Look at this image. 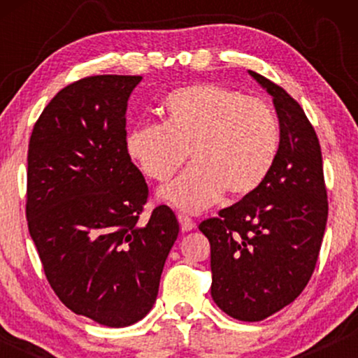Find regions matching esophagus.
I'll list each match as a JSON object with an SVG mask.
<instances>
[{"instance_id":"esophagus-1","label":"esophagus","mask_w":358,"mask_h":358,"mask_svg":"<svg viewBox=\"0 0 358 358\" xmlns=\"http://www.w3.org/2000/svg\"><path fill=\"white\" fill-rule=\"evenodd\" d=\"M178 220H179V223H180V229H182L184 233H187V231H192V229L195 228V223H194V220H192V218H189L187 215H182V213H179V215H178Z\"/></svg>"}]
</instances>
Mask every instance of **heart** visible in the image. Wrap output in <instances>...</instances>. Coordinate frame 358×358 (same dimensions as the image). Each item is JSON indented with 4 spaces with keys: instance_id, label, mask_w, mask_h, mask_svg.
<instances>
[{
    "instance_id": "1",
    "label": "heart",
    "mask_w": 358,
    "mask_h": 358,
    "mask_svg": "<svg viewBox=\"0 0 358 358\" xmlns=\"http://www.w3.org/2000/svg\"><path fill=\"white\" fill-rule=\"evenodd\" d=\"M163 125L138 124L125 148L146 178L164 182L194 159L161 199L184 212H202L223 192L244 197L264 182L280 146L277 115L266 101L218 85H192L163 101Z\"/></svg>"
}]
</instances>
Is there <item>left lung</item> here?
Segmentation results:
<instances>
[{
  "label": "left lung",
  "instance_id": "1",
  "mask_svg": "<svg viewBox=\"0 0 358 358\" xmlns=\"http://www.w3.org/2000/svg\"><path fill=\"white\" fill-rule=\"evenodd\" d=\"M272 96L280 146L271 173L251 194L199 224L210 241L212 298L239 321H262L310 282L327 222L321 146L300 104L256 71Z\"/></svg>",
  "mask_w": 358,
  "mask_h": 358
}]
</instances>
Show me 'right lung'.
<instances>
[{
    "instance_id": "right-lung-1",
    "label": "right lung",
    "mask_w": 358,
    "mask_h": 358,
    "mask_svg": "<svg viewBox=\"0 0 358 358\" xmlns=\"http://www.w3.org/2000/svg\"><path fill=\"white\" fill-rule=\"evenodd\" d=\"M140 81L71 83L29 141L26 217L47 280L73 313L109 327L148 315L179 234L166 205L140 223L148 185L125 148L127 102Z\"/></svg>"
}]
</instances>
